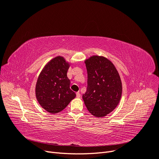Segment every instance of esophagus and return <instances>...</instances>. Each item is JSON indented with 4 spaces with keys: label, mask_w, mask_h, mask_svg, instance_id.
Returning a JSON list of instances; mask_svg holds the SVG:
<instances>
[{
    "label": "esophagus",
    "mask_w": 159,
    "mask_h": 159,
    "mask_svg": "<svg viewBox=\"0 0 159 159\" xmlns=\"http://www.w3.org/2000/svg\"><path fill=\"white\" fill-rule=\"evenodd\" d=\"M80 96H81V95H80V92H77V93H76V97H77V98H80Z\"/></svg>",
    "instance_id": "obj_1"
}]
</instances>
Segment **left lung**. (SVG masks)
I'll return each mask as SVG.
<instances>
[{
    "label": "left lung",
    "instance_id": "obj_1",
    "mask_svg": "<svg viewBox=\"0 0 159 159\" xmlns=\"http://www.w3.org/2000/svg\"><path fill=\"white\" fill-rule=\"evenodd\" d=\"M85 64L88 86L82 95L84 103L95 117H104L115 109L121 99V78L112 62L103 56H91Z\"/></svg>",
    "mask_w": 159,
    "mask_h": 159
}]
</instances>
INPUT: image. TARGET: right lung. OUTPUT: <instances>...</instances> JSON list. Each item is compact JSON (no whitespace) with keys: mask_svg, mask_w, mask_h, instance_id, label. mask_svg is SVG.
Listing matches in <instances>:
<instances>
[{"mask_svg":"<svg viewBox=\"0 0 159 159\" xmlns=\"http://www.w3.org/2000/svg\"><path fill=\"white\" fill-rule=\"evenodd\" d=\"M69 67L63 57L57 56L46 65L38 77L36 99L50 113L60 112L75 98V92L70 89V80L67 77Z\"/></svg>","mask_w":159,"mask_h":159,"instance_id":"obj_1","label":"right lung"}]
</instances>
